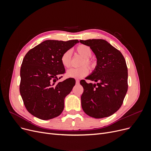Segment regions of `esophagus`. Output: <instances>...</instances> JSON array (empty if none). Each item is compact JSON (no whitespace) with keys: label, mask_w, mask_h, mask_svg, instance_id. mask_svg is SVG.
Wrapping results in <instances>:
<instances>
[{"label":"esophagus","mask_w":151,"mask_h":151,"mask_svg":"<svg viewBox=\"0 0 151 151\" xmlns=\"http://www.w3.org/2000/svg\"><path fill=\"white\" fill-rule=\"evenodd\" d=\"M76 84H80V80H76Z\"/></svg>","instance_id":"esophagus-1"}]
</instances>
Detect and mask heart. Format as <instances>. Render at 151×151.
Returning <instances> with one entry per match:
<instances>
[{"instance_id":"heart-1","label":"heart","mask_w":151,"mask_h":151,"mask_svg":"<svg viewBox=\"0 0 151 151\" xmlns=\"http://www.w3.org/2000/svg\"><path fill=\"white\" fill-rule=\"evenodd\" d=\"M76 51L79 55H80L82 58H84L81 63V65H86L91 68H93L96 66V62H95L94 60L91 59V56L92 54V51L89 46L85 45H80L76 47ZM71 51L68 50L63 53L61 56L60 61L63 67L65 68L70 67L71 65ZM88 73V67L86 66H83L78 68H72L68 70L67 71V75L69 77L80 78L87 75Z\"/></svg>"}]
</instances>
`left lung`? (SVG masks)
Segmentation results:
<instances>
[{"instance_id":"8db88e82","label":"left lung","mask_w":151,"mask_h":151,"mask_svg":"<svg viewBox=\"0 0 151 151\" xmlns=\"http://www.w3.org/2000/svg\"><path fill=\"white\" fill-rule=\"evenodd\" d=\"M89 46L97 58V65L86 78L96 83L80 81L83 87L81 106L88 116L104 118L119 109L128 89V70L122 53L102 39L80 41Z\"/></svg>"}]
</instances>
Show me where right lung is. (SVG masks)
<instances>
[{
    "label": "right lung",
    "mask_w": 151,
    "mask_h": 151,
    "mask_svg": "<svg viewBox=\"0 0 151 151\" xmlns=\"http://www.w3.org/2000/svg\"><path fill=\"white\" fill-rule=\"evenodd\" d=\"M47 40L29 50L20 70L19 91L28 111L42 120L59 116L64 108V99L75 85L74 78L58 82L65 73L62 55L76 43Z\"/></svg>",
    "instance_id": "1"
}]
</instances>
